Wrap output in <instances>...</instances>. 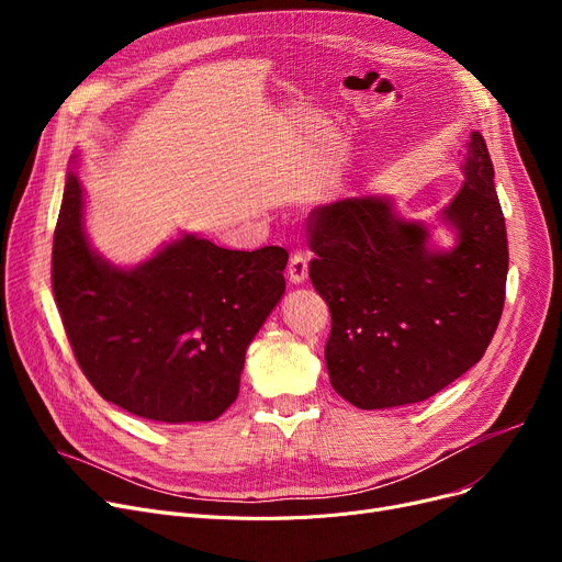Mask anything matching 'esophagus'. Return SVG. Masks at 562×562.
Listing matches in <instances>:
<instances>
[{"label":"esophagus","instance_id":"obj_1","mask_svg":"<svg viewBox=\"0 0 562 562\" xmlns=\"http://www.w3.org/2000/svg\"><path fill=\"white\" fill-rule=\"evenodd\" d=\"M307 276H310L307 257L301 255V252L291 255L289 266H286V278H289V282H291V284H303V282L307 280Z\"/></svg>","mask_w":562,"mask_h":562}]
</instances>
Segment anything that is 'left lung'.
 <instances>
[{"mask_svg": "<svg viewBox=\"0 0 562 562\" xmlns=\"http://www.w3.org/2000/svg\"><path fill=\"white\" fill-rule=\"evenodd\" d=\"M464 182L441 210L449 250L387 195L323 204L310 218V278L328 303L333 390L360 409L419 403L474 367L506 301L508 236L485 138L471 132Z\"/></svg>", "mask_w": 562, "mask_h": 562, "instance_id": "left-lung-1", "label": "left lung"}]
</instances>
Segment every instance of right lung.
Wrapping results in <instances>:
<instances>
[{
    "label": "right lung",
    "instance_id": "add662e5",
    "mask_svg": "<svg viewBox=\"0 0 562 562\" xmlns=\"http://www.w3.org/2000/svg\"><path fill=\"white\" fill-rule=\"evenodd\" d=\"M286 250L182 234L132 269L91 248L70 168L52 250L54 301L95 392L136 417L212 422L239 396L246 350L284 293Z\"/></svg>",
    "mask_w": 562,
    "mask_h": 562
}]
</instances>
